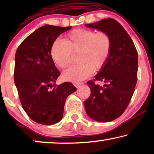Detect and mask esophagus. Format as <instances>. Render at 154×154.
I'll return each instance as SVG.
<instances>
[{
    "instance_id": "34e87169",
    "label": "esophagus",
    "mask_w": 154,
    "mask_h": 154,
    "mask_svg": "<svg viewBox=\"0 0 154 154\" xmlns=\"http://www.w3.org/2000/svg\"><path fill=\"white\" fill-rule=\"evenodd\" d=\"M82 85H83V83H81H81L79 82V83H74V85H75V88H79L80 86Z\"/></svg>"
}]
</instances>
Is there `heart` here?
<instances>
[{
  "label": "heart",
  "mask_w": 154,
  "mask_h": 154,
  "mask_svg": "<svg viewBox=\"0 0 154 154\" xmlns=\"http://www.w3.org/2000/svg\"><path fill=\"white\" fill-rule=\"evenodd\" d=\"M112 39L106 31L75 29L67 33L65 41L56 39L52 44L50 54L60 68L71 64L73 53L79 52V64L73 65L62 73L63 79L79 83L89 76L92 70L105 66L110 56Z\"/></svg>",
  "instance_id": "b5f03b06"
}]
</instances>
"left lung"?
Returning <instances> with one entry per match:
<instances>
[{
    "mask_svg": "<svg viewBox=\"0 0 154 154\" xmlns=\"http://www.w3.org/2000/svg\"><path fill=\"white\" fill-rule=\"evenodd\" d=\"M85 26L106 31L112 39L109 60L93 81H88L90 96L84 102L87 114L98 122H110L127 109L137 81L138 54L131 38L122 25L107 18ZM102 81L103 86L94 83Z\"/></svg>",
    "mask_w": 154,
    "mask_h": 154,
    "instance_id": "left-lung-1",
    "label": "left lung"
}]
</instances>
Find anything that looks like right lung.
<instances>
[{
	"label": "right lung",
	"mask_w": 154,
	"mask_h": 154,
	"mask_svg": "<svg viewBox=\"0 0 154 154\" xmlns=\"http://www.w3.org/2000/svg\"><path fill=\"white\" fill-rule=\"evenodd\" d=\"M71 28L45 24L17 50L14 80L20 102L29 118L42 125L60 122L67 97L76 90L69 82L55 85L60 72L50 54L52 43Z\"/></svg>",
	"instance_id": "obj_1"
}]
</instances>
